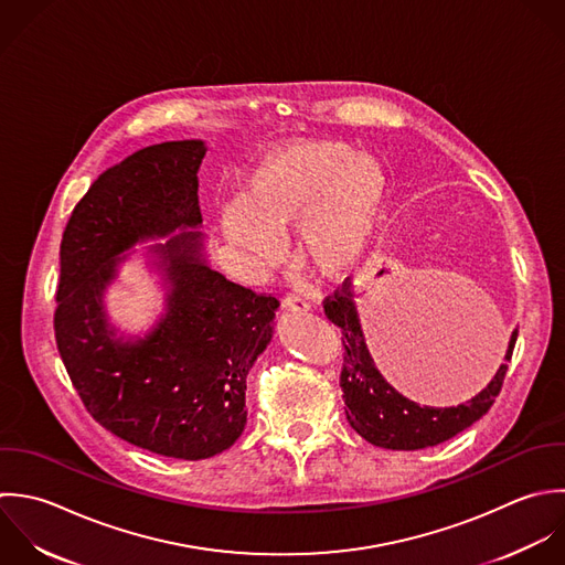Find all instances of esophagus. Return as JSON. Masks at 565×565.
Segmentation results:
<instances>
[{"mask_svg":"<svg viewBox=\"0 0 565 565\" xmlns=\"http://www.w3.org/2000/svg\"><path fill=\"white\" fill-rule=\"evenodd\" d=\"M281 303H284L286 310H292V312H306L310 308L308 297L306 295H295V292H288Z\"/></svg>","mask_w":565,"mask_h":565,"instance_id":"34e87169","label":"esophagus"}]
</instances>
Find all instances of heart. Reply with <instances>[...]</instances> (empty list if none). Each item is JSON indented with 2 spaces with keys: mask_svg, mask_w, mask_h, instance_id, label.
Segmentation results:
<instances>
[{
  "mask_svg": "<svg viewBox=\"0 0 565 565\" xmlns=\"http://www.w3.org/2000/svg\"><path fill=\"white\" fill-rule=\"evenodd\" d=\"M390 193L372 153L343 142L295 145L266 156L248 175L242 213L222 217L224 237L264 259L301 228V253L323 277L354 270L367 255Z\"/></svg>",
  "mask_w": 565,
  "mask_h": 565,
  "instance_id": "heart-1",
  "label": "heart"
}]
</instances>
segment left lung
Wrapping results in <instances>:
<instances>
[{"label":"left lung","mask_w":565,"mask_h":565,"mask_svg":"<svg viewBox=\"0 0 565 565\" xmlns=\"http://www.w3.org/2000/svg\"><path fill=\"white\" fill-rule=\"evenodd\" d=\"M326 317L339 326L341 341L345 348L343 370H341V390L345 401V416L350 427L372 443L374 447L392 451H416L436 447L476 420H480L495 403L502 392L504 376L509 365L502 363L491 383L471 401L454 407H429L407 398L405 390L387 383L379 372L359 323L354 295L350 286L334 290L332 297L323 299ZM518 341V330L511 337L507 361H511ZM392 381V379H390ZM394 382V381H392Z\"/></svg>","instance_id":"1"}]
</instances>
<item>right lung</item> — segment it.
<instances>
[{"label": "right lung", "instance_id": "add662e5", "mask_svg": "<svg viewBox=\"0 0 565 565\" xmlns=\"http://www.w3.org/2000/svg\"><path fill=\"white\" fill-rule=\"evenodd\" d=\"M202 140L138 149L103 171L61 239L54 339L89 416L120 440L175 460L228 449L246 425V376L273 339L277 297L228 281L184 231L151 250L171 284L167 315L145 337H114L103 290L138 239L200 226Z\"/></svg>", "mask_w": 565, "mask_h": 565}]
</instances>
